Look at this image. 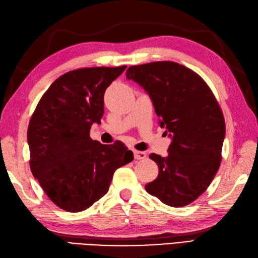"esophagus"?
Wrapping results in <instances>:
<instances>
[{"instance_id": "obj_1", "label": "esophagus", "mask_w": 258, "mask_h": 258, "mask_svg": "<svg viewBox=\"0 0 258 258\" xmlns=\"http://www.w3.org/2000/svg\"><path fill=\"white\" fill-rule=\"evenodd\" d=\"M134 155H135V158L136 159H144L146 157V153L145 152H142V151H137L135 150L134 151Z\"/></svg>"}]
</instances>
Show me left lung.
<instances>
[{"label":"left lung","mask_w":258,"mask_h":258,"mask_svg":"<svg viewBox=\"0 0 258 258\" xmlns=\"http://www.w3.org/2000/svg\"><path fill=\"white\" fill-rule=\"evenodd\" d=\"M127 78L149 93L172 141L168 155L153 154L157 178L145 190L164 204L182 207L211 184L221 163L226 124L216 97L200 75L175 61L131 66Z\"/></svg>","instance_id":"1"}]
</instances>
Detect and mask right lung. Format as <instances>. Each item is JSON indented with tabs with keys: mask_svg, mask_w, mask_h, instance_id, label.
<instances>
[{
	"mask_svg": "<svg viewBox=\"0 0 258 258\" xmlns=\"http://www.w3.org/2000/svg\"><path fill=\"white\" fill-rule=\"evenodd\" d=\"M127 66L81 68L61 75L41 97L27 139L30 169L53 203L71 213L105 196L113 175L134 161L120 141L102 144L90 138L101 123L104 93Z\"/></svg>",
	"mask_w": 258,
	"mask_h": 258,
	"instance_id": "1",
	"label": "right lung"
}]
</instances>
